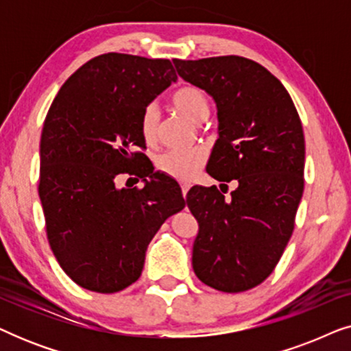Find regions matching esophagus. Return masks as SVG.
I'll use <instances>...</instances> for the list:
<instances>
[{
  "label": "esophagus",
  "mask_w": 351,
  "mask_h": 351,
  "mask_svg": "<svg viewBox=\"0 0 351 351\" xmlns=\"http://www.w3.org/2000/svg\"><path fill=\"white\" fill-rule=\"evenodd\" d=\"M189 189H190V185H189V184H184V185H182V195H184V198L186 196V191H189Z\"/></svg>",
  "instance_id": "esophagus-1"
}]
</instances>
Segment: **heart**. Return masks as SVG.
I'll use <instances>...</instances> for the list:
<instances>
[{
	"instance_id": "b5f03b06",
	"label": "heart",
	"mask_w": 351,
	"mask_h": 351,
	"mask_svg": "<svg viewBox=\"0 0 351 351\" xmlns=\"http://www.w3.org/2000/svg\"><path fill=\"white\" fill-rule=\"evenodd\" d=\"M171 104L177 112L184 114L191 123L199 124L209 118L210 105L206 94L196 86H184L171 95ZM160 128V113L155 105H148L142 112L138 121V131L143 142L155 143ZM204 161L199 150H167L156 158V167L165 174L179 180H190Z\"/></svg>"
}]
</instances>
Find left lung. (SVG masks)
<instances>
[{"mask_svg": "<svg viewBox=\"0 0 351 351\" xmlns=\"http://www.w3.org/2000/svg\"><path fill=\"white\" fill-rule=\"evenodd\" d=\"M179 76L217 107L219 137L206 171L237 180L232 198L217 186H191L186 206L198 222L195 275L222 292L252 289L275 270L304 193L305 138L281 81L238 56L172 60Z\"/></svg>", "mask_w": 351, "mask_h": 351, "instance_id": "obj_1", "label": "left lung"}]
</instances>
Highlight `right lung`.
Listing matches in <instances>:
<instances>
[{
    "instance_id": "right-lung-1",
    "label": "right lung",
    "mask_w": 351,
    "mask_h": 351,
    "mask_svg": "<svg viewBox=\"0 0 351 351\" xmlns=\"http://www.w3.org/2000/svg\"><path fill=\"white\" fill-rule=\"evenodd\" d=\"M176 81L167 59L108 52L80 66L47 112L38 193L52 252L84 289L112 294L136 282L152 238L185 208L179 184L137 152L142 112ZM119 173L144 186L119 189Z\"/></svg>"
}]
</instances>
